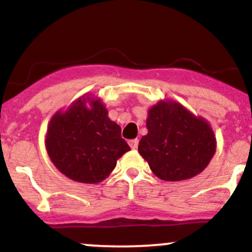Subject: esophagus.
I'll return each instance as SVG.
<instances>
[{"instance_id": "34e87169", "label": "esophagus", "mask_w": 252, "mask_h": 252, "mask_svg": "<svg viewBox=\"0 0 252 252\" xmlns=\"http://www.w3.org/2000/svg\"><path fill=\"white\" fill-rule=\"evenodd\" d=\"M128 143H129V146L131 147V149H137V147H138V140H137V138H135V140H130Z\"/></svg>"}]
</instances>
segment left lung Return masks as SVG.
I'll list each match as a JSON object with an SVG mask.
<instances>
[{"label": "left lung", "mask_w": 252, "mask_h": 252, "mask_svg": "<svg viewBox=\"0 0 252 252\" xmlns=\"http://www.w3.org/2000/svg\"><path fill=\"white\" fill-rule=\"evenodd\" d=\"M148 115V134L141 138L138 153L158 178L182 181L206 168L216 152L215 135L206 121L172 102L158 103Z\"/></svg>", "instance_id": "obj_1"}]
</instances>
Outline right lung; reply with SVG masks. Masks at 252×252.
<instances>
[{
	"mask_svg": "<svg viewBox=\"0 0 252 252\" xmlns=\"http://www.w3.org/2000/svg\"><path fill=\"white\" fill-rule=\"evenodd\" d=\"M46 148L63 174L83 184L104 180L117 158L130 150L121 136V126L110 121L105 106L99 100L90 102L89 97L80 98L67 111L52 118Z\"/></svg>",
	"mask_w": 252,
	"mask_h": 252,
	"instance_id": "add662e5",
	"label": "right lung"
}]
</instances>
